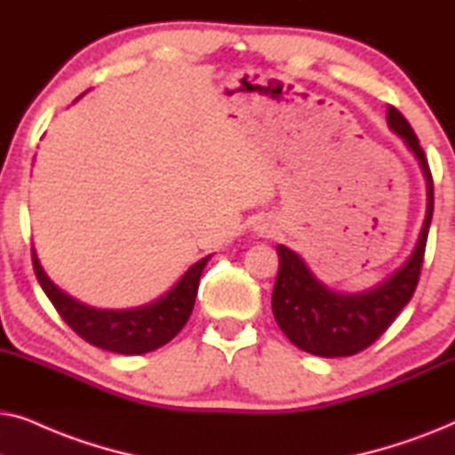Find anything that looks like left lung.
<instances>
[{
  "label": "left lung",
  "instance_id": "8db88e82",
  "mask_svg": "<svg viewBox=\"0 0 455 455\" xmlns=\"http://www.w3.org/2000/svg\"><path fill=\"white\" fill-rule=\"evenodd\" d=\"M387 124L416 155L427 178L425 226L406 263L377 288L363 294H339L316 282L296 252L282 244L277 246L279 273L271 298L273 315L291 344L315 356L338 358L366 350L387 331L419 285L433 220V176L412 126L394 105L387 109Z\"/></svg>",
  "mask_w": 455,
  "mask_h": 455
}]
</instances>
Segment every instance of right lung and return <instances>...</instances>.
Returning <instances> with one entry per match:
<instances>
[{
	"mask_svg": "<svg viewBox=\"0 0 455 455\" xmlns=\"http://www.w3.org/2000/svg\"><path fill=\"white\" fill-rule=\"evenodd\" d=\"M211 259L204 257L184 273L182 279L157 302L130 310H97L80 304L55 288L33 248V269L43 291L74 333L91 346L116 354H145L165 346L180 333L195 308L201 273Z\"/></svg>",
	"mask_w": 455,
	"mask_h": 455,
	"instance_id": "1",
	"label": "right lung"
}]
</instances>
